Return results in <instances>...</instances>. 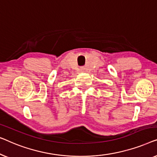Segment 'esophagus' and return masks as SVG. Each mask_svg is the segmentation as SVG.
<instances>
[{
    "label": "esophagus",
    "mask_w": 157,
    "mask_h": 157,
    "mask_svg": "<svg viewBox=\"0 0 157 157\" xmlns=\"http://www.w3.org/2000/svg\"><path fill=\"white\" fill-rule=\"evenodd\" d=\"M81 70H82V71H83V70H85V68L82 67V68H81Z\"/></svg>",
    "instance_id": "1"
}]
</instances>
